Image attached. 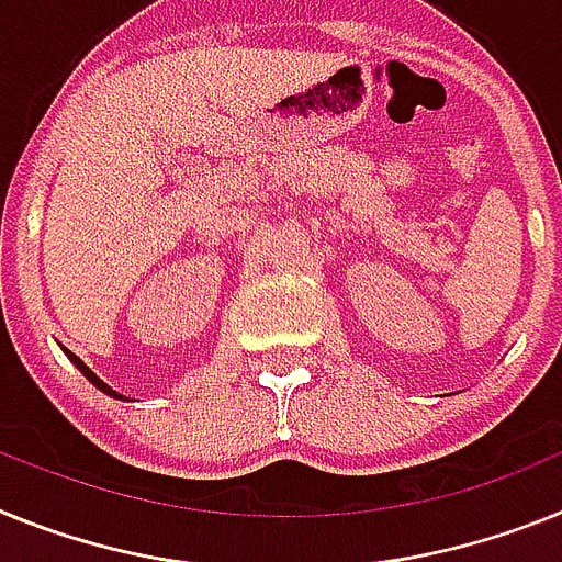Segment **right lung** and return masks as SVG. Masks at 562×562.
<instances>
[{"instance_id": "right-lung-1", "label": "right lung", "mask_w": 562, "mask_h": 562, "mask_svg": "<svg viewBox=\"0 0 562 562\" xmlns=\"http://www.w3.org/2000/svg\"><path fill=\"white\" fill-rule=\"evenodd\" d=\"M61 350H65V356H67V359H70V362H72V364H76V368H78V370H81V373H85V375H87V379H90V382H92V384H95V387H99V390H101V393H106V396H112V398H121V402H130V398H126V396H121V393H115V390H112V387H110V384H106V382H104V379H99V375L92 373V370H90V368H87V364H85V362H81V359H78V356H76V353H70V350H67V348H61Z\"/></svg>"}]
</instances>
